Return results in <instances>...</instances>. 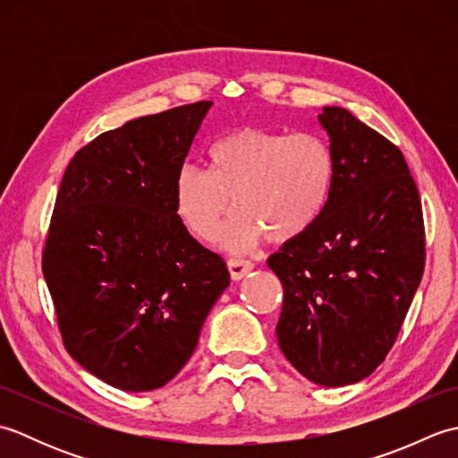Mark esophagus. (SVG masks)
I'll return each mask as SVG.
<instances>
[{"instance_id":"1","label":"esophagus","mask_w":458,"mask_h":458,"mask_svg":"<svg viewBox=\"0 0 458 458\" xmlns=\"http://www.w3.org/2000/svg\"><path fill=\"white\" fill-rule=\"evenodd\" d=\"M251 269H254V264H251V261H248V259H240V258H230V259H228L230 277L234 279V281H238V279H242L244 276H248Z\"/></svg>"}]
</instances>
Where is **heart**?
<instances>
[{"label": "heart", "instance_id": "1", "mask_svg": "<svg viewBox=\"0 0 458 458\" xmlns=\"http://www.w3.org/2000/svg\"><path fill=\"white\" fill-rule=\"evenodd\" d=\"M212 171L184 163L174 177V208L194 236L212 240L222 218L230 251H248L266 236L293 244L313 230L333 199L336 155L317 133L244 125L210 149Z\"/></svg>", "mask_w": 458, "mask_h": 458}]
</instances>
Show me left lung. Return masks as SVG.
Segmentation results:
<instances>
[{"label": "left lung", "instance_id": "left-lung-1", "mask_svg": "<svg viewBox=\"0 0 458 458\" xmlns=\"http://www.w3.org/2000/svg\"><path fill=\"white\" fill-rule=\"evenodd\" d=\"M336 155L325 216L267 259L284 285L277 340L299 374L327 387L384 362L425 267L421 199L397 145L338 106L318 114Z\"/></svg>", "mask_w": 458, "mask_h": 458}]
</instances>
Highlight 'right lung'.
<instances>
[{
  "label": "right lung",
  "mask_w": 458,
  "mask_h": 458,
  "mask_svg": "<svg viewBox=\"0 0 458 458\" xmlns=\"http://www.w3.org/2000/svg\"><path fill=\"white\" fill-rule=\"evenodd\" d=\"M210 104L104 131L76 151L56 192L43 276L63 344L123 392L171 382L230 285L224 259L174 208V177Z\"/></svg>",
  "instance_id": "1"
}]
</instances>
